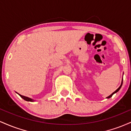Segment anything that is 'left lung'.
<instances>
[{
  "mask_svg": "<svg viewBox=\"0 0 131 131\" xmlns=\"http://www.w3.org/2000/svg\"><path fill=\"white\" fill-rule=\"evenodd\" d=\"M123 79H122V81H121V85H120V86L119 87V88H118V89H117L116 90V91H115V92H113L112 94L110 95H109L108 97H106V99H110V98H111V97H112V95H113L114 94H115V93H116L117 92H118L119 91V89H121V86H122V84H123Z\"/></svg>",
  "mask_w": 131,
  "mask_h": 131,
  "instance_id": "1",
  "label": "left lung"
}]
</instances>
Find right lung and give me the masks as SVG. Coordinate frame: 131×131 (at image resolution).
I'll list each match as a JSON object with an SVG mask.
<instances>
[{
	"instance_id": "obj_1",
	"label": "right lung",
	"mask_w": 131,
	"mask_h": 131,
	"mask_svg": "<svg viewBox=\"0 0 131 131\" xmlns=\"http://www.w3.org/2000/svg\"><path fill=\"white\" fill-rule=\"evenodd\" d=\"M16 93H17V92H16ZM17 94H18L20 96V97H21L22 99H23L24 100H26V101H28V102H34V100H33V99H31V98H29V97H25V96L21 95L19 94L18 93H17Z\"/></svg>"
}]
</instances>
